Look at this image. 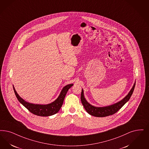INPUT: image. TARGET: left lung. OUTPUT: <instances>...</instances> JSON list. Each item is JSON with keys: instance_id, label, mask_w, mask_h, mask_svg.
I'll use <instances>...</instances> for the list:
<instances>
[{"instance_id": "obj_1", "label": "left lung", "mask_w": 149, "mask_h": 149, "mask_svg": "<svg viewBox=\"0 0 149 149\" xmlns=\"http://www.w3.org/2000/svg\"><path fill=\"white\" fill-rule=\"evenodd\" d=\"M135 86V82L132 88H131V90L129 91L128 94L123 99L111 105H109L105 107H96L91 105L85 99L84 95L83 89H82L81 94V97H80L81 101L82 102V104L83 105L85 110L89 113L90 115L96 117H105V116L111 115L116 113L125 105L127 101L129 100L134 90Z\"/></svg>"}]
</instances>
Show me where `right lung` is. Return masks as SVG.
Masks as SVG:
<instances>
[{
	"label": "right lung",
	"instance_id": "add662e5",
	"mask_svg": "<svg viewBox=\"0 0 149 149\" xmlns=\"http://www.w3.org/2000/svg\"><path fill=\"white\" fill-rule=\"evenodd\" d=\"M72 85V84L66 85L65 86H64L63 88L58 97L52 103L48 104L47 105L34 104L26 102L18 95L14 86L13 89L15 94L19 101L24 106V107H26L30 113L38 116H49L57 113L59 111L63 104V101L68 90L69 89Z\"/></svg>",
	"mask_w": 149,
	"mask_h": 149
}]
</instances>
